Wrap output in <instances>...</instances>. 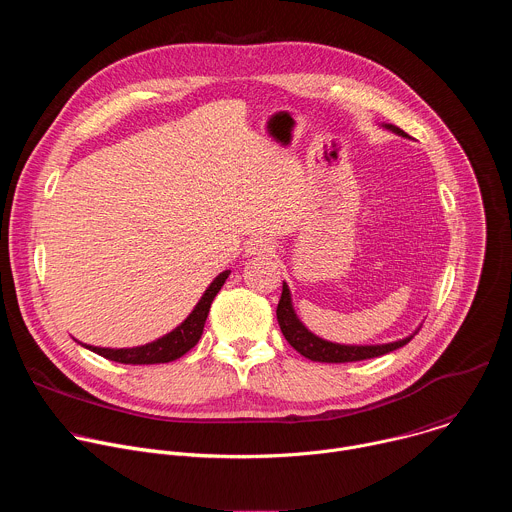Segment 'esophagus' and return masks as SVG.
<instances>
[{"label":"esophagus","instance_id":"34e87169","mask_svg":"<svg viewBox=\"0 0 512 512\" xmlns=\"http://www.w3.org/2000/svg\"><path fill=\"white\" fill-rule=\"evenodd\" d=\"M273 251V245L267 237H255V239H249L247 245H245V255H251V257H261V255H269Z\"/></svg>","mask_w":512,"mask_h":512}]
</instances>
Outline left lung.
I'll use <instances>...</instances> for the list:
<instances>
[{"instance_id": "8db88e82", "label": "left lung", "mask_w": 512, "mask_h": 512, "mask_svg": "<svg viewBox=\"0 0 512 512\" xmlns=\"http://www.w3.org/2000/svg\"><path fill=\"white\" fill-rule=\"evenodd\" d=\"M381 127L393 131L395 135L409 137L397 125L383 123ZM277 322H279V328H281L285 340L291 346H294L302 356H306L310 360H316V362H356V360L383 356L387 352H393V350L405 346L417 334V330L421 328L419 326V328H415L413 334H409L401 340H395V342H387V344H338V342L324 340V338L316 336L312 330H308L306 324L296 314L294 302H291V291H289V285L285 281H283L281 300L277 304Z\"/></svg>"}]
</instances>
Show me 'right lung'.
Instances as JSON below:
<instances>
[{"instance_id": "1", "label": "right lung", "mask_w": 512, "mask_h": 512, "mask_svg": "<svg viewBox=\"0 0 512 512\" xmlns=\"http://www.w3.org/2000/svg\"><path fill=\"white\" fill-rule=\"evenodd\" d=\"M231 275V269L218 273L210 285L206 287V291L202 294V298L198 300V304L194 306V310L186 316V320L176 326L172 332L164 334L162 338L141 344V346H133V348H103V346H93V344H83L81 346L89 348L91 352L113 360V362H121V364H160V362H172L180 356H184L190 348L196 346V342L202 336L204 330V322L208 318L210 312V304L214 300V296L221 291V287L225 285L227 277Z\"/></svg>"}]
</instances>
